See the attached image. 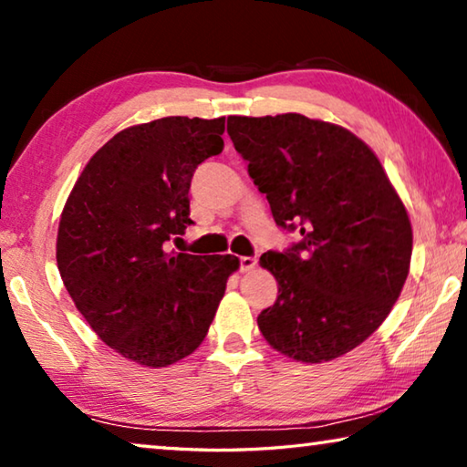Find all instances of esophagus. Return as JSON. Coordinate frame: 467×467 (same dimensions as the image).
<instances>
[{"instance_id":"1","label":"esophagus","mask_w":467,"mask_h":467,"mask_svg":"<svg viewBox=\"0 0 467 467\" xmlns=\"http://www.w3.org/2000/svg\"><path fill=\"white\" fill-rule=\"evenodd\" d=\"M255 265H257V259H255V257H251V255H243V257H239V267H241V272H251V270H255Z\"/></svg>"}]
</instances>
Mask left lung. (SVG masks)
<instances>
[{"mask_svg":"<svg viewBox=\"0 0 467 467\" xmlns=\"http://www.w3.org/2000/svg\"><path fill=\"white\" fill-rule=\"evenodd\" d=\"M226 131L270 202L275 224L298 233L259 264L278 298L257 317L275 350L327 362L381 326L408 278L412 226L365 141L298 113L228 117Z\"/></svg>","mask_w":467,"mask_h":467,"instance_id":"obj_1","label":"left lung"}]
</instances>
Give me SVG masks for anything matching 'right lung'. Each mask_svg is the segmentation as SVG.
<instances>
[{"label":"right lung","instance_id":"1","mask_svg":"<svg viewBox=\"0 0 467 467\" xmlns=\"http://www.w3.org/2000/svg\"><path fill=\"white\" fill-rule=\"evenodd\" d=\"M224 117H162L110 138L63 208L57 267L69 296L107 346L167 367L203 342L239 259L169 251L193 220L189 187L223 152Z\"/></svg>","mask_w":467,"mask_h":467}]
</instances>
